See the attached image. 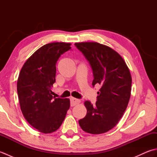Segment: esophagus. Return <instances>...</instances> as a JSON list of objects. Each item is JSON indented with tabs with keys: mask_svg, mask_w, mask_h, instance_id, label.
I'll list each match as a JSON object with an SVG mask.
<instances>
[{
	"mask_svg": "<svg viewBox=\"0 0 157 157\" xmlns=\"http://www.w3.org/2000/svg\"><path fill=\"white\" fill-rule=\"evenodd\" d=\"M70 102H71V106H74L77 105H78L79 102H80V100L79 99H77V98H75L73 97H71V98H70Z\"/></svg>",
	"mask_w": 157,
	"mask_h": 157,
	"instance_id": "obj_1",
	"label": "esophagus"
}]
</instances>
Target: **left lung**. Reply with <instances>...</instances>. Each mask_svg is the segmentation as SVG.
<instances>
[{
	"mask_svg": "<svg viewBox=\"0 0 157 157\" xmlns=\"http://www.w3.org/2000/svg\"><path fill=\"white\" fill-rule=\"evenodd\" d=\"M75 46L91 66L93 87L101 86L94 106L88 101L84 102L87 113L79 120V124L87 133L103 134L117 124L128 106L132 76L121 55L109 46L93 42L75 43Z\"/></svg>",
	"mask_w": 157,
	"mask_h": 157,
	"instance_id": "left-lung-1",
	"label": "left lung"
}]
</instances>
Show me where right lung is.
<instances>
[{
	"instance_id": "1",
	"label": "right lung",
	"mask_w": 157,
	"mask_h": 157,
	"mask_svg": "<svg viewBox=\"0 0 157 157\" xmlns=\"http://www.w3.org/2000/svg\"><path fill=\"white\" fill-rule=\"evenodd\" d=\"M71 44L52 42L37 50L22 67L17 90L21 112L27 121L39 132L49 134L61 125L70 106L69 98L52 96L56 64Z\"/></svg>"
}]
</instances>
